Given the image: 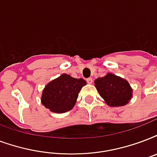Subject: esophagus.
<instances>
[{
    "label": "esophagus",
    "instance_id": "34e87169",
    "mask_svg": "<svg viewBox=\"0 0 157 157\" xmlns=\"http://www.w3.org/2000/svg\"><path fill=\"white\" fill-rule=\"evenodd\" d=\"M86 81L88 84H92V82H93V80H92L91 77H89V78L86 79Z\"/></svg>",
    "mask_w": 157,
    "mask_h": 157
}]
</instances>
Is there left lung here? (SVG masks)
<instances>
[{"instance_id": "1", "label": "left lung", "mask_w": 157, "mask_h": 157, "mask_svg": "<svg viewBox=\"0 0 157 157\" xmlns=\"http://www.w3.org/2000/svg\"><path fill=\"white\" fill-rule=\"evenodd\" d=\"M100 96L109 106H123L132 98V89L128 82L113 74H107L94 81Z\"/></svg>"}]
</instances>
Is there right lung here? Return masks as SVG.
Returning a JSON list of instances; mask_svg holds the SVG:
<instances>
[{
  "label": "right lung",
  "instance_id": "obj_1",
  "mask_svg": "<svg viewBox=\"0 0 157 157\" xmlns=\"http://www.w3.org/2000/svg\"><path fill=\"white\" fill-rule=\"evenodd\" d=\"M86 84L84 79H76L67 74L47 85L42 94V104L54 113H65L76 104L81 89Z\"/></svg>",
  "mask_w": 157,
  "mask_h": 157
}]
</instances>
